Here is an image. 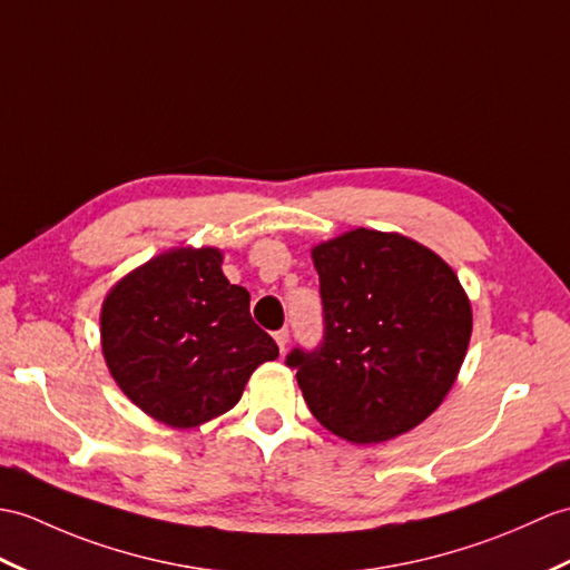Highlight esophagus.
Here are the masks:
<instances>
[{
    "instance_id": "1",
    "label": "esophagus",
    "mask_w": 570,
    "mask_h": 570,
    "mask_svg": "<svg viewBox=\"0 0 570 570\" xmlns=\"http://www.w3.org/2000/svg\"><path fill=\"white\" fill-rule=\"evenodd\" d=\"M274 340H276V345H279V350L284 352L286 350V342H288V330H276Z\"/></svg>"
}]
</instances>
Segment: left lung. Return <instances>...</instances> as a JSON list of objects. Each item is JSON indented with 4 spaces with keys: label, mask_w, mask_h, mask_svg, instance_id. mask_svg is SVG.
<instances>
[{
    "label": "left lung",
    "mask_w": 570,
    "mask_h": 570,
    "mask_svg": "<svg viewBox=\"0 0 570 570\" xmlns=\"http://www.w3.org/2000/svg\"><path fill=\"white\" fill-rule=\"evenodd\" d=\"M311 255L325 340L286 356L311 413L352 444L417 428L452 391L469 350L473 315L459 276L401 233L354 228Z\"/></svg>",
    "instance_id": "obj_1"
}]
</instances>
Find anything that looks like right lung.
I'll return each instance as SVG.
<instances>
[{
	"mask_svg": "<svg viewBox=\"0 0 570 570\" xmlns=\"http://www.w3.org/2000/svg\"><path fill=\"white\" fill-rule=\"evenodd\" d=\"M218 247H171L111 286L101 352L116 386L145 415L191 430L240 401L255 368L279 356L249 315L247 288L220 269Z\"/></svg>",
	"mask_w": 570,
	"mask_h": 570,
	"instance_id": "1",
	"label": "right lung"
}]
</instances>
